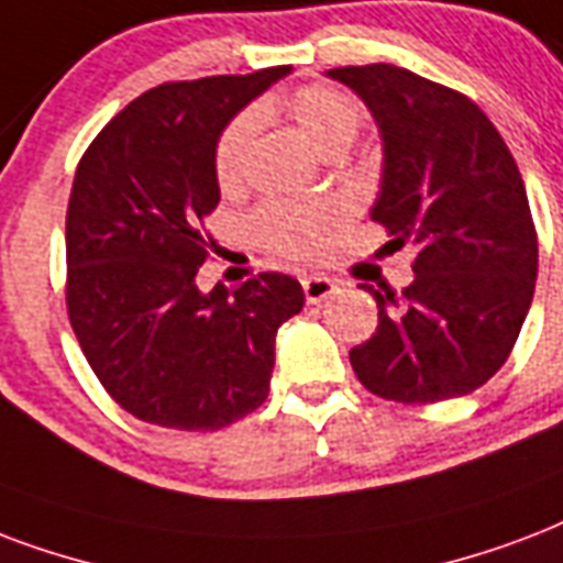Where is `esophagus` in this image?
Here are the masks:
<instances>
[{"label":"esophagus","mask_w":563,"mask_h":563,"mask_svg":"<svg viewBox=\"0 0 563 563\" xmlns=\"http://www.w3.org/2000/svg\"><path fill=\"white\" fill-rule=\"evenodd\" d=\"M333 291H336V280H330V277H321V274L303 277V295H307V303H321V300L330 298Z\"/></svg>","instance_id":"esophagus-1"}]
</instances>
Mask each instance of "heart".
Masks as SVG:
<instances>
[{"label": "heart", "instance_id": "heart-1", "mask_svg": "<svg viewBox=\"0 0 563 563\" xmlns=\"http://www.w3.org/2000/svg\"><path fill=\"white\" fill-rule=\"evenodd\" d=\"M289 111L303 132V139L319 153L349 147L351 141L357 139L360 123H363V111L354 97L339 88H330V85L300 88L289 100ZM256 126H260V114L247 109L230 120L221 132L218 147H214V174L224 186L235 183V177L242 174L244 156L256 135ZM251 224L253 235L265 247L295 256V260H310L319 253L321 230L330 224V214L321 209H303V206L268 203L253 214Z\"/></svg>", "mask_w": 563, "mask_h": 563}]
</instances>
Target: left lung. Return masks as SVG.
<instances>
[{
  "mask_svg": "<svg viewBox=\"0 0 563 563\" xmlns=\"http://www.w3.org/2000/svg\"><path fill=\"white\" fill-rule=\"evenodd\" d=\"M380 135L372 221L419 247L398 298L375 286V336L351 349L360 384L389 401L470 396L508 360L538 280V235L517 162L463 93L396 64L333 67Z\"/></svg>",
  "mask_w": 563,
  "mask_h": 563,
  "instance_id": "8db88e82",
  "label": "left lung"
}]
</instances>
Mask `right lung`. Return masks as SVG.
<instances>
[{"mask_svg": "<svg viewBox=\"0 0 563 563\" xmlns=\"http://www.w3.org/2000/svg\"><path fill=\"white\" fill-rule=\"evenodd\" d=\"M291 67L158 85L129 102L81 156L67 206V310L93 375L126 413L218 431L268 398L274 336L303 289L260 274L203 291L200 221L221 186L227 123Z\"/></svg>", "mask_w": 563, "mask_h": 563, "instance_id": "1", "label": "right lung"}]
</instances>
